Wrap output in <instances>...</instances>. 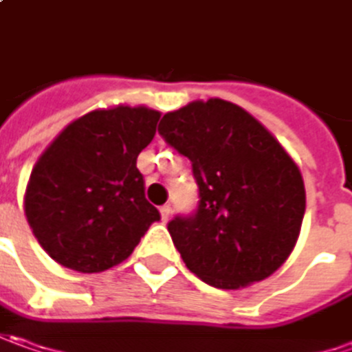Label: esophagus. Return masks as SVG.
I'll return each instance as SVG.
<instances>
[{
    "label": "esophagus",
    "mask_w": 352,
    "mask_h": 352,
    "mask_svg": "<svg viewBox=\"0 0 352 352\" xmlns=\"http://www.w3.org/2000/svg\"><path fill=\"white\" fill-rule=\"evenodd\" d=\"M160 214H162V220L167 222V220H169V216H171V206H169V204L162 206V208H160Z\"/></svg>",
    "instance_id": "1"
}]
</instances>
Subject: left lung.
<instances>
[{
	"mask_svg": "<svg viewBox=\"0 0 352 352\" xmlns=\"http://www.w3.org/2000/svg\"><path fill=\"white\" fill-rule=\"evenodd\" d=\"M160 134L192 164L199 208L167 230L187 269L236 290L283 267L306 212L300 167L267 128L224 99L165 113Z\"/></svg>",
	"mask_w": 352,
	"mask_h": 352,
	"instance_id": "1",
	"label": "left lung"
}]
</instances>
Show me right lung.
Instances as JSON below:
<instances>
[{
    "label": "right lung",
    "instance_id": "add662e5",
    "mask_svg": "<svg viewBox=\"0 0 352 352\" xmlns=\"http://www.w3.org/2000/svg\"><path fill=\"white\" fill-rule=\"evenodd\" d=\"M160 116L144 104L95 109L72 120L41 153L25 190V216L58 265L103 273L128 259L160 220L136 167Z\"/></svg>",
    "mask_w": 352,
    "mask_h": 352
}]
</instances>
